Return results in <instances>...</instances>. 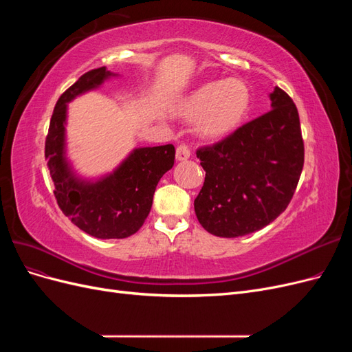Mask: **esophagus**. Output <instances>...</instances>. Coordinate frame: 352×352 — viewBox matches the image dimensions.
<instances>
[{
	"label": "esophagus",
	"mask_w": 352,
	"mask_h": 352,
	"mask_svg": "<svg viewBox=\"0 0 352 352\" xmlns=\"http://www.w3.org/2000/svg\"><path fill=\"white\" fill-rule=\"evenodd\" d=\"M190 157V150L188 148V145L182 144L177 146L176 150V160L177 162H185V160H188Z\"/></svg>",
	"instance_id": "obj_1"
}]
</instances>
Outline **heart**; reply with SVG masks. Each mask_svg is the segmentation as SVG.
I'll list each match as a JSON object with an SVG mask.
<instances>
[{
    "label": "heart",
    "instance_id": "1",
    "mask_svg": "<svg viewBox=\"0 0 352 352\" xmlns=\"http://www.w3.org/2000/svg\"><path fill=\"white\" fill-rule=\"evenodd\" d=\"M251 92L241 79L211 80L184 101L180 114L197 120V132L207 140H221L241 124L248 111Z\"/></svg>",
    "mask_w": 352,
    "mask_h": 352
}]
</instances>
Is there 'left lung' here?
I'll return each instance as SVG.
<instances>
[{"label": "left lung", "mask_w": 352, "mask_h": 352, "mask_svg": "<svg viewBox=\"0 0 352 352\" xmlns=\"http://www.w3.org/2000/svg\"><path fill=\"white\" fill-rule=\"evenodd\" d=\"M269 97V113L197 151L206 180L194 208L211 235L238 238L257 232L294 197L304 166L300 116L280 88Z\"/></svg>", "instance_id": "8db88e82"}]
</instances>
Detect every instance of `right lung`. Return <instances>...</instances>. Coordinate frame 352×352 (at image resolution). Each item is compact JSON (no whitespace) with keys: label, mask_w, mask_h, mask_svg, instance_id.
<instances>
[{"label":"right lung","mask_w":352,"mask_h":352,"mask_svg":"<svg viewBox=\"0 0 352 352\" xmlns=\"http://www.w3.org/2000/svg\"><path fill=\"white\" fill-rule=\"evenodd\" d=\"M119 76L107 67L94 69L58 98L45 141V158L61 211L80 230L98 239H123L144 225L157 184L175 164V146H140L111 173L83 177L67 158V104Z\"/></svg>","instance_id":"obj_1"}]
</instances>
